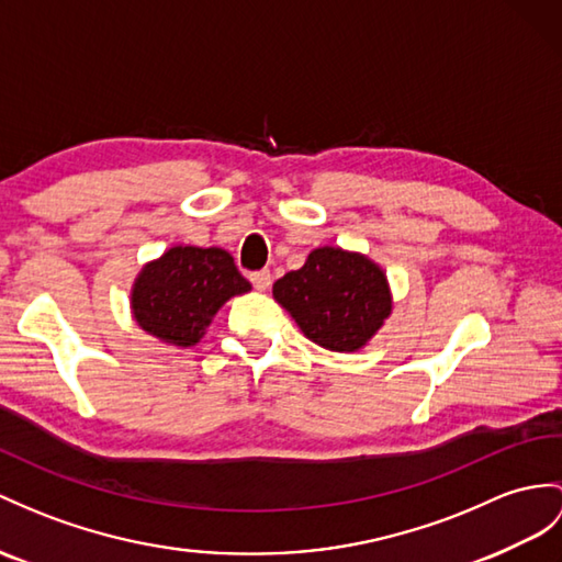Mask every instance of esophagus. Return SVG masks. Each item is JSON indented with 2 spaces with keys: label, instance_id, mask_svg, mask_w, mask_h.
<instances>
[{
  "label": "esophagus",
  "instance_id": "1",
  "mask_svg": "<svg viewBox=\"0 0 562 562\" xmlns=\"http://www.w3.org/2000/svg\"><path fill=\"white\" fill-rule=\"evenodd\" d=\"M250 281H252V285H255L257 291H267L269 285H271V273L267 269L255 271V273H250Z\"/></svg>",
  "mask_w": 562,
  "mask_h": 562
}]
</instances>
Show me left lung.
<instances>
[{
	"mask_svg": "<svg viewBox=\"0 0 562 562\" xmlns=\"http://www.w3.org/2000/svg\"><path fill=\"white\" fill-rule=\"evenodd\" d=\"M271 293L312 344L334 352L362 350L393 312L386 271L367 255L334 245L314 248Z\"/></svg>",
	"mask_w": 562,
	"mask_h": 562,
	"instance_id": "1",
	"label": "left lung"
}]
</instances>
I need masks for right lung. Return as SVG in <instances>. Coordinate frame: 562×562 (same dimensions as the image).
<instances>
[{
  "label": "right lung",
  "mask_w": 562,
  "mask_h": 562,
  "mask_svg": "<svg viewBox=\"0 0 562 562\" xmlns=\"http://www.w3.org/2000/svg\"><path fill=\"white\" fill-rule=\"evenodd\" d=\"M252 285L226 250L173 245L147 262L131 289V314L145 334L173 348L198 346L214 314Z\"/></svg>",
  "instance_id": "right-lung-1"
}]
</instances>
